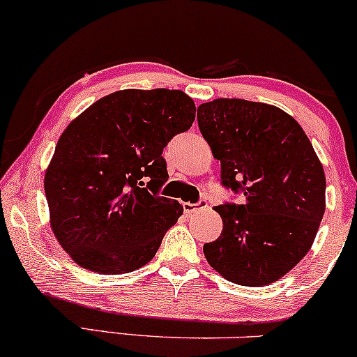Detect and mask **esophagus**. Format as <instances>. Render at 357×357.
I'll list each match as a JSON object with an SVG mask.
<instances>
[{"label":"esophagus","mask_w":357,"mask_h":357,"mask_svg":"<svg viewBox=\"0 0 357 357\" xmlns=\"http://www.w3.org/2000/svg\"><path fill=\"white\" fill-rule=\"evenodd\" d=\"M206 206H208V204H206L205 199L199 200L197 204H190V202H185V204H183V212H185L187 215H192L193 212H197V210L206 208Z\"/></svg>","instance_id":"34e87169"}]
</instances>
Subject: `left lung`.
I'll return each instance as SVG.
<instances>
[{"mask_svg":"<svg viewBox=\"0 0 357 357\" xmlns=\"http://www.w3.org/2000/svg\"><path fill=\"white\" fill-rule=\"evenodd\" d=\"M197 119L222 185L243 195L215 206L223 231L204 245L206 261L231 283L270 284L313 245L326 206L323 165L301 126L275 105L215 99Z\"/></svg>","mask_w":357,"mask_h":357,"instance_id":"obj_1","label":"left lung"}]
</instances>
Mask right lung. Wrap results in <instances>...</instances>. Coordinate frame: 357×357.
<instances>
[{"mask_svg": "<svg viewBox=\"0 0 357 357\" xmlns=\"http://www.w3.org/2000/svg\"><path fill=\"white\" fill-rule=\"evenodd\" d=\"M195 121L182 91L126 89L105 96L63 132L44 192L57 241L79 266L121 275L147 265L183 208L158 192L162 152Z\"/></svg>", "mask_w": 357, "mask_h": 357, "instance_id": "obj_1", "label": "right lung"}]
</instances>
